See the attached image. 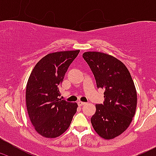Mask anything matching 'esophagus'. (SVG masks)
I'll list each match as a JSON object with an SVG mask.
<instances>
[{"mask_svg": "<svg viewBox=\"0 0 156 156\" xmlns=\"http://www.w3.org/2000/svg\"><path fill=\"white\" fill-rule=\"evenodd\" d=\"M84 104H85V103H84V102H81V101H78V105L79 106H83V105H84Z\"/></svg>", "mask_w": 156, "mask_h": 156, "instance_id": "obj_1", "label": "esophagus"}]
</instances>
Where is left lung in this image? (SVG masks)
<instances>
[{
	"mask_svg": "<svg viewBox=\"0 0 156 156\" xmlns=\"http://www.w3.org/2000/svg\"><path fill=\"white\" fill-rule=\"evenodd\" d=\"M83 58L104 90V102L96 105L90 122L101 137L111 140L129 127L136 108V91L128 69L115 57L100 52H85Z\"/></svg>",
	"mask_w": 156,
	"mask_h": 156,
	"instance_id": "8db88e82",
	"label": "left lung"
}]
</instances>
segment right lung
Segmentation results:
<instances>
[{
  "mask_svg": "<svg viewBox=\"0 0 156 156\" xmlns=\"http://www.w3.org/2000/svg\"><path fill=\"white\" fill-rule=\"evenodd\" d=\"M80 50L49 53L33 69L26 86V106L36 131L47 138L60 136L69 128L76 103L59 98V87Z\"/></svg>",
  "mask_w": 156,
  "mask_h": 156,
  "instance_id": "1",
  "label": "right lung"
}]
</instances>
